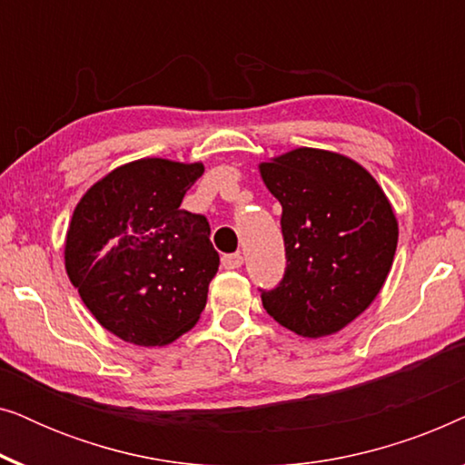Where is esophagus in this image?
I'll return each mask as SVG.
<instances>
[{
	"label": "esophagus",
	"mask_w": 465,
	"mask_h": 465,
	"mask_svg": "<svg viewBox=\"0 0 465 465\" xmlns=\"http://www.w3.org/2000/svg\"><path fill=\"white\" fill-rule=\"evenodd\" d=\"M241 264H243V256H241V253H224V256H222V266L228 271L239 269Z\"/></svg>",
	"instance_id": "34e87169"
}]
</instances>
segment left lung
I'll return each instance as SVG.
<instances>
[{"mask_svg": "<svg viewBox=\"0 0 465 465\" xmlns=\"http://www.w3.org/2000/svg\"><path fill=\"white\" fill-rule=\"evenodd\" d=\"M282 203L285 272L260 290L272 320L320 339L339 332L383 288L398 245V222L377 180L336 152L296 148L260 164Z\"/></svg>", "mask_w": 465, "mask_h": 465, "instance_id": "1", "label": "left lung"}]
</instances>
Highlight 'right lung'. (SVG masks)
Instances as JSON below:
<instances>
[{
    "label": "right lung",
    "instance_id": "add662e5",
    "mask_svg": "<svg viewBox=\"0 0 465 465\" xmlns=\"http://www.w3.org/2000/svg\"><path fill=\"white\" fill-rule=\"evenodd\" d=\"M201 163L142 158L82 196L65 269L101 326L133 345H169L199 322L220 256L205 215L182 209Z\"/></svg>",
    "mask_w": 465,
    "mask_h": 465
}]
</instances>
